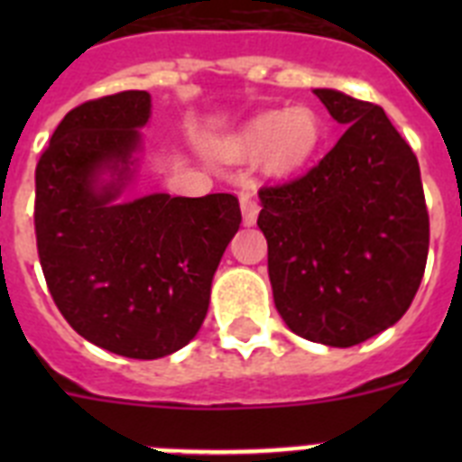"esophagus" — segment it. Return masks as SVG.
I'll list each match as a JSON object with an SVG mask.
<instances>
[{
  "mask_svg": "<svg viewBox=\"0 0 462 462\" xmlns=\"http://www.w3.org/2000/svg\"><path fill=\"white\" fill-rule=\"evenodd\" d=\"M238 199H240V210H243V222L247 224V226H252V224L256 222V217H259V210H261L259 201H256L250 191H240Z\"/></svg>",
  "mask_w": 462,
  "mask_h": 462,
  "instance_id": "obj_1",
  "label": "esophagus"
}]
</instances>
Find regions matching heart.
Listing matches in <instances>:
<instances>
[{
    "label": "heart",
    "instance_id": "obj_1",
    "mask_svg": "<svg viewBox=\"0 0 462 462\" xmlns=\"http://www.w3.org/2000/svg\"><path fill=\"white\" fill-rule=\"evenodd\" d=\"M321 138L319 113L308 106H293L254 117L238 136L224 143V152L234 159H254L266 152V166L273 173H291L308 164Z\"/></svg>",
    "mask_w": 462,
    "mask_h": 462
}]
</instances>
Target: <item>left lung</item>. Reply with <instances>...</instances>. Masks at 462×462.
Masks as SVG:
<instances>
[{
    "label": "left lung",
    "mask_w": 462,
    "mask_h": 462,
    "mask_svg": "<svg viewBox=\"0 0 462 462\" xmlns=\"http://www.w3.org/2000/svg\"><path fill=\"white\" fill-rule=\"evenodd\" d=\"M314 94L346 132L305 175L261 187L256 224L284 324L305 340L354 346L411 305L430 222L416 154L386 113L337 89Z\"/></svg>",
    "instance_id": "obj_1"
}]
</instances>
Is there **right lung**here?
I'll list each match as a JSON object with an SVG mask.
<instances>
[{
  "label": "right lung",
  "mask_w": 462,
  "mask_h": 462,
  "mask_svg": "<svg viewBox=\"0 0 462 462\" xmlns=\"http://www.w3.org/2000/svg\"><path fill=\"white\" fill-rule=\"evenodd\" d=\"M150 106L148 92L126 89L69 110L36 164L34 199L36 250L57 310L92 345L143 361L199 333L243 219L234 194L116 203ZM106 170L114 180L104 186Z\"/></svg>",
  "instance_id": "right-lung-1"
}]
</instances>
